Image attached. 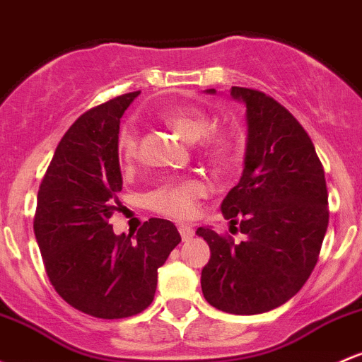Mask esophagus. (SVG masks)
Wrapping results in <instances>:
<instances>
[{
    "instance_id": "34e87169",
    "label": "esophagus",
    "mask_w": 362,
    "mask_h": 362,
    "mask_svg": "<svg viewBox=\"0 0 362 362\" xmlns=\"http://www.w3.org/2000/svg\"><path fill=\"white\" fill-rule=\"evenodd\" d=\"M178 232H180V235H182V240H190L194 237V228L190 225H187V223H182V225H178Z\"/></svg>"
}]
</instances>
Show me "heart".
Here are the masks:
<instances>
[{"mask_svg":"<svg viewBox=\"0 0 362 362\" xmlns=\"http://www.w3.org/2000/svg\"><path fill=\"white\" fill-rule=\"evenodd\" d=\"M163 118L185 141H199V154L206 160L223 165L235 158V139L225 130H209V117L202 110L192 108V106H177V108L166 110ZM137 149L139 137L136 127L127 123L117 136L118 156L125 165H130L137 158ZM204 194L206 184L199 178L168 180L151 194L149 206L153 211L165 214V216L184 220L196 213L197 201Z\"/></svg>","mask_w":362,"mask_h":362,"instance_id":"1","label":"heart"}]
</instances>
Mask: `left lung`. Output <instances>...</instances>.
<instances>
[{"label":"left lung","instance_id":"8db88e82","mask_svg":"<svg viewBox=\"0 0 362 362\" xmlns=\"http://www.w3.org/2000/svg\"><path fill=\"white\" fill-rule=\"evenodd\" d=\"M230 94L245 105L247 144L244 172L221 213L245 240L197 228L211 251L201 287L220 311L259 315L292 299L315 269L328 228L327 180L291 111L256 89L232 87Z\"/></svg>","mask_w":362,"mask_h":362}]
</instances>
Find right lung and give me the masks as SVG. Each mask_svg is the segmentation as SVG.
<instances>
[{"instance_id":"obj_1","label":"right lung","mask_w":362,"mask_h":362,"mask_svg":"<svg viewBox=\"0 0 362 362\" xmlns=\"http://www.w3.org/2000/svg\"><path fill=\"white\" fill-rule=\"evenodd\" d=\"M136 93L86 111L59 141L39 185L34 233L51 285L71 308L103 320L139 315L153 303L158 268L180 242L172 221L151 218L115 235L122 172L117 136Z\"/></svg>"}]
</instances>
